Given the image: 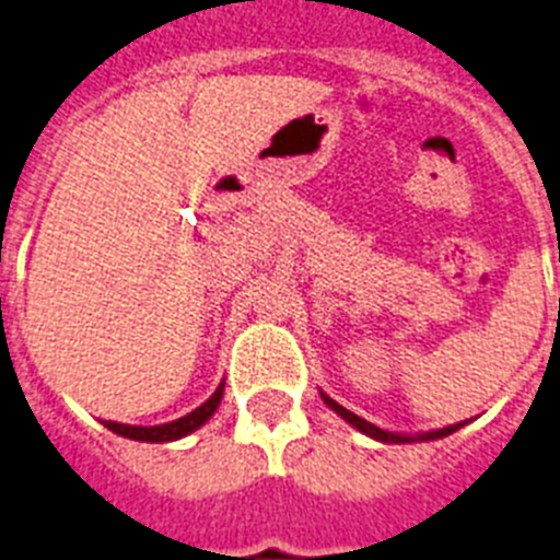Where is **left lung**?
<instances>
[{
    "instance_id": "left-lung-1",
    "label": "left lung",
    "mask_w": 560,
    "mask_h": 560,
    "mask_svg": "<svg viewBox=\"0 0 560 560\" xmlns=\"http://www.w3.org/2000/svg\"><path fill=\"white\" fill-rule=\"evenodd\" d=\"M320 397H324V402H327V406L332 408L335 415H340V417H343V420H347V422H352V425L358 428V431H363V434L374 436V440H381V442H415V440H440V436H448V434H454L456 428H462V422H456V425L440 428V431H428V434H420V436H402V434H392V431H381V428H377V425H372V422H366V420H363V417L352 415V411H349V408L338 406V402H335L332 397H327V395H320Z\"/></svg>"
}]
</instances>
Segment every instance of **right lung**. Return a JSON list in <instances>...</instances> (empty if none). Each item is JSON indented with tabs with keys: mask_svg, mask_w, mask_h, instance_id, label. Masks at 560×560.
Here are the masks:
<instances>
[{
	"mask_svg": "<svg viewBox=\"0 0 560 560\" xmlns=\"http://www.w3.org/2000/svg\"><path fill=\"white\" fill-rule=\"evenodd\" d=\"M222 400V386L217 388L211 395V400H206L199 408H194L191 415L179 417V420L174 422H165V425H124V422H112V420H104V425L109 428V431H115V434L120 436H129V440H140V442H172V440H179V436L191 434V431H197L202 422L208 420V417L217 411V406H220Z\"/></svg>",
	"mask_w": 560,
	"mask_h": 560,
	"instance_id": "right-lung-1",
	"label": "right lung"
}]
</instances>
